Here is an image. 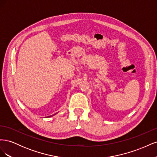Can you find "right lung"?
I'll list each match as a JSON object with an SVG mask.
<instances>
[{
  "label": "right lung",
  "instance_id": "1",
  "mask_svg": "<svg viewBox=\"0 0 157 157\" xmlns=\"http://www.w3.org/2000/svg\"><path fill=\"white\" fill-rule=\"evenodd\" d=\"M56 114H57V113H56ZM56 114H54V115H50V116H48V117H52V116H54V115H55Z\"/></svg>",
  "mask_w": 157,
  "mask_h": 157
}]
</instances>
